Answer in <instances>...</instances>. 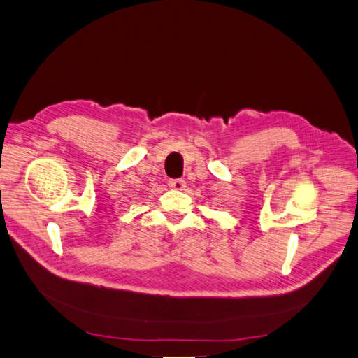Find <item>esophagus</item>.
Segmentation results:
<instances>
[{
  "instance_id": "esophagus-1",
  "label": "esophagus",
  "mask_w": 358,
  "mask_h": 358,
  "mask_svg": "<svg viewBox=\"0 0 358 358\" xmlns=\"http://www.w3.org/2000/svg\"><path fill=\"white\" fill-rule=\"evenodd\" d=\"M169 182V187L176 189V190H182L186 187V181L185 178H172L168 181Z\"/></svg>"
}]
</instances>
